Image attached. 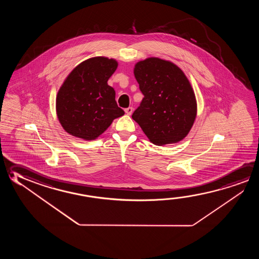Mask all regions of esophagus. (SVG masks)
Listing matches in <instances>:
<instances>
[{
	"instance_id": "obj_1",
	"label": "esophagus",
	"mask_w": 259,
	"mask_h": 259,
	"mask_svg": "<svg viewBox=\"0 0 259 259\" xmlns=\"http://www.w3.org/2000/svg\"><path fill=\"white\" fill-rule=\"evenodd\" d=\"M133 111H134V109H133V107H128V108H125L124 109V112H125V114L128 115H131L132 113H133Z\"/></svg>"
}]
</instances>
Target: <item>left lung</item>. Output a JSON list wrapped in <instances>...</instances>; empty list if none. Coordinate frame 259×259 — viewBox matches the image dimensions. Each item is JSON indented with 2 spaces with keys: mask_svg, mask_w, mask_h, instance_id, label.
Here are the masks:
<instances>
[{
  "mask_svg": "<svg viewBox=\"0 0 259 259\" xmlns=\"http://www.w3.org/2000/svg\"><path fill=\"white\" fill-rule=\"evenodd\" d=\"M134 74L144 94L132 118L155 145L183 140L195 121L197 100L190 81L177 65L155 57L140 60Z\"/></svg>",
  "mask_w": 259,
  "mask_h": 259,
  "instance_id": "8db88e82",
  "label": "left lung"
}]
</instances>
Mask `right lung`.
Returning <instances> with one entry per match:
<instances>
[{
  "label": "right lung",
  "instance_id": "obj_1",
  "mask_svg": "<svg viewBox=\"0 0 259 259\" xmlns=\"http://www.w3.org/2000/svg\"><path fill=\"white\" fill-rule=\"evenodd\" d=\"M117 66L115 59L94 57L78 64L66 77L57 94L56 112L70 136L95 140L124 115L115 101V89L107 84Z\"/></svg>",
  "mask_w": 259,
  "mask_h": 259
}]
</instances>
